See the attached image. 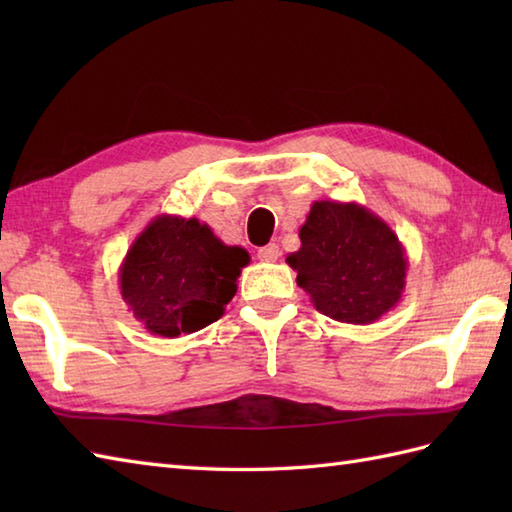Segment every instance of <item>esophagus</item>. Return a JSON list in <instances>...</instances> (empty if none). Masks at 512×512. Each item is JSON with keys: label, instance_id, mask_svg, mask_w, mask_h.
Masks as SVG:
<instances>
[{"label": "esophagus", "instance_id": "esophagus-1", "mask_svg": "<svg viewBox=\"0 0 512 512\" xmlns=\"http://www.w3.org/2000/svg\"><path fill=\"white\" fill-rule=\"evenodd\" d=\"M281 255V250L277 244H268V246H262L257 250V257L262 259V262H277Z\"/></svg>", "mask_w": 512, "mask_h": 512}]
</instances>
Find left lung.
I'll return each mask as SVG.
<instances>
[{
	"label": "left lung",
	"instance_id": "obj_1",
	"mask_svg": "<svg viewBox=\"0 0 512 512\" xmlns=\"http://www.w3.org/2000/svg\"><path fill=\"white\" fill-rule=\"evenodd\" d=\"M299 239L301 248L286 262L325 317L367 325L402 299L409 266L405 248L391 226L363 204L317 200Z\"/></svg>",
	"mask_w": 512,
	"mask_h": 512
}]
</instances>
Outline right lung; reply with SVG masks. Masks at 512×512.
<instances>
[{"label": "right lung", "mask_w": 512, "mask_h": 512, "mask_svg": "<svg viewBox=\"0 0 512 512\" xmlns=\"http://www.w3.org/2000/svg\"><path fill=\"white\" fill-rule=\"evenodd\" d=\"M248 262L246 248L226 246L198 217L162 213L129 246L118 286L151 334L173 339L222 317Z\"/></svg>", "instance_id": "add662e5"}]
</instances>
